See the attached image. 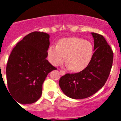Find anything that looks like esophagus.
<instances>
[{"label": "esophagus", "mask_w": 121, "mask_h": 121, "mask_svg": "<svg viewBox=\"0 0 121 121\" xmlns=\"http://www.w3.org/2000/svg\"><path fill=\"white\" fill-rule=\"evenodd\" d=\"M60 74L61 75H64V74H65V72L64 70H60Z\"/></svg>", "instance_id": "obj_1"}]
</instances>
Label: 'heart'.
Returning a JSON list of instances; mask_svg holds the SVG:
<instances>
[{"label": "heart", "mask_w": 121, "mask_h": 121, "mask_svg": "<svg viewBox=\"0 0 121 121\" xmlns=\"http://www.w3.org/2000/svg\"><path fill=\"white\" fill-rule=\"evenodd\" d=\"M92 54V44L80 37L61 39L57 46H51L48 51V60L52 65H59L67 57V66L75 72L82 71L88 65Z\"/></svg>", "instance_id": "b5f03b06"}]
</instances>
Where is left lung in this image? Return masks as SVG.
Masks as SVG:
<instances>
[{"label": "left lung", "mask_w": 121, "mask_h": 121, "mask_svg": "<svg viewBox=\"0 0 121 121\" xmlns=\"http://www.w3.org/2000/svg\"><path fill=\"white\" fill-rule=\"evenodd\" d=\"M94 52L88 66L77 73H67L60 78L59 86L67 96L74 99L92 96L105 85L110 73L113 52L102 35L91 33Z\"/></svg>", "instance_id": "1"}]
</instances>
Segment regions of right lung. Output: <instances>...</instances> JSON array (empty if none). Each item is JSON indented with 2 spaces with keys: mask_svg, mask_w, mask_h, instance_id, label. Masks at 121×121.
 <instances>
[{
  "mask_svg": "<svg viewBox=\"0 0 121 121\" xmlns=\"http://www.w3.org/2000/svg\"><path fill=\"white\" fill-rule=\"evenodd\" d=\"M50 36L34 31L13 49L6 68L9 92L20 104H33L42 93V85L50 71L57 68L47 60Z\"/></svg>",
  "mask_w": 121,
  "mask_h": 121,
  "instance_id": "add662e5",
  "label": "right lung"
}]
</instances>
